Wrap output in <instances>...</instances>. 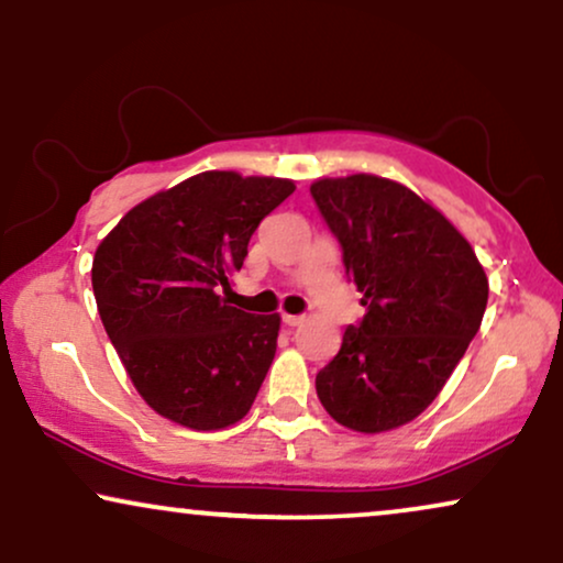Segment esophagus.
I'll list each match as a JSON object with an SVG mask.
<instances>
[{"mask_svg":"<svg viewBox=\"0 0 563 563\" xmlns=\"http://www.w3.org/2000/svg\"><path fill=\"white\" fill-rule=\"evenodd\" d=\"M303 322V317L301 314H283V324H288V327H298Z\"/></svg>","mask_w":563,"mask_h":563,"instance_id":"obj_1","label":"esophagus"}]
</instances>
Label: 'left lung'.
<instances>
[{
    "label": "left lung",
    "instance_id": "8db88e82",
    "mask_svg": "<svg viewBox=\"0 0 563 563\" xmlns=\"http://www.w3.org/2000/svg\"><path fill=\"white\" fill-rule=\"evenodd\" d=\"M311 197L368 309L317 374L319 402L351 431L400 429L437 400L478 332L486 269L444 212L400 181L324 176Z\"/></svg>",
    "mask_w": 563,
    "mask_h": 563
}]
</instances>
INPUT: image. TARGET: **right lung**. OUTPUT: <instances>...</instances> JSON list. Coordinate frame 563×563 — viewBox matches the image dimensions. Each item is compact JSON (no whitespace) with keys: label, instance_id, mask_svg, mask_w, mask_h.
I'll list each match as a JSON object with an SVG mask.
<instances>
[{"label":"right lung","instance_id":"add662e5","mask_svg":"<svg viewBox=\"0 0 563 563\" xmlns=\"http://www.w3.org/2000/svg\"><path fill=\"white\" fill-rule=\"evenodd\" d=\"M296 184L205 170L126 212L92 257L98 314L142 400L191 431H220L252 408L275 358L280 314L231 306L260 220Z\"/></svg>","mask_w":563,"mask_h":563}]
</instances>
